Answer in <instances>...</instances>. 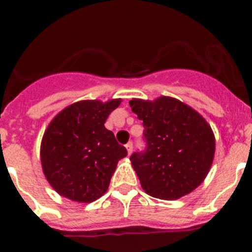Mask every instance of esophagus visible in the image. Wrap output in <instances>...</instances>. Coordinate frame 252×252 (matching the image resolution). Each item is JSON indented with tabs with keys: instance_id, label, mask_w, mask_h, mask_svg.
Listing matches in <instances>:
<instances>
[{
	"instance_id": "obj_1",
	"label": "esophagus",
	"mask_w": 252,
	"mask_h": 252,
	"mask_svg": "<svg viewBox=\"0 0 252 252\" xmlns=\"http://www.w3.org/2000/svg\"><path fill=\"white\" fill-rule=\"evenodd\" d=\"M126 149L128 151V155H131V152H133V142H128L126 145Z\"/></svg>"
}]
</instances>
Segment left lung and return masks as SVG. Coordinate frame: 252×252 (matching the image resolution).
<instances>
[{
    "instance_id": "1",
    "label": "left lung",
    "mask_w": 252,
    "mask_h": 252,
    "mask_svg": "<svg viewBox=\"0 0 252 252\" xmlns=\"http://www.w3.org/2000/svg\"><path fill=\"white\" fill-rule=\"evenodd\" d=\"M129 105L142 121L147 142L146 151L130 156L142 189L161 200L190 194L212 166L216 140L210 124L194 108L169 96L133 98Z\"/></svg>"
}]
</instances>
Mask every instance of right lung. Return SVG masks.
<instances>
[{
  "instance_id": "add662e5",
  "label": "right lung",
  "mask_w": 252,
  "mask_h": 252,
  "mask_svg": "<svg viewBox=\"0 0 252 252\" xmlns=\"http://www.w3.org/2000/svg\"><path fill=\"white\" fill-rule=\"evenodd\" d=\"M122 98L83 100L50 122L40 146L42 172L53 190L77 202H93L108 189L119 159L126 156L105 122Z\"/></svg>"
}]
</instances>
